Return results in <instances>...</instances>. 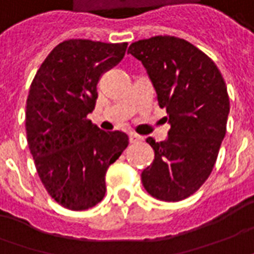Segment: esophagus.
I'll return each instance as SVG.
<instances>
[{
    "instance_id": "esophagus-1",
    "label": "esophagus",
    "mask_w": 254,
    "mask_h": 254,
    "mask_svg": "<svg viewBox=\"0 0 254 254\" xmlns=\"http://www.w3.org/2000/svg\"><path fill=\"white\" fill-rule=\"evenodd\" d=\"M129 141L130 143H140V141H143V137L139 136V134H136V133H130L129 134Z\"/></svg>"
}]
</instances>
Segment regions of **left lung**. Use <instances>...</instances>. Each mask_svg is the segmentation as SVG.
Instances as JSON below:
<instances>
[{
  "label": "left lung",
  "mask_w": 254,
  "mask_h": 254,
  "mask_svg": "<svg viewBox=\"0 0 254 254\" xmlns=\"http://www.w3.org/2000/svg\"><path fill=\"white\" fill-rule=\"evenodd\" d=\"M127 53L144 65L170 125L164 141L147 139L154 161L141 183L157 199L182 201L206 182L216 164L230 113L226 82L212 59L182 38L136 41Z\"/></svg>",
  "instance_id": "1"
}]
</instances>
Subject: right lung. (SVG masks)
<instances>
[{
  "label": "right lung",
  "mask_w": 254,
  "mask_h": 254,
  "mask_svg": "<svg viewBox=\"0 0 254 254\" xmlns=\"http://www.w3.org/2000/svg\"><path fill=\"white\" fill-rule=\"evenodd\" d=\"M127 44L68 40L41 64L26 106L28 148L45 189L70 210H86L106 194V172L129 144L127 133L104 132L86 117L97 82L125 56Z\"/></svg>",
  "instance_id": "obj_1"
}]
</instances>
